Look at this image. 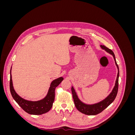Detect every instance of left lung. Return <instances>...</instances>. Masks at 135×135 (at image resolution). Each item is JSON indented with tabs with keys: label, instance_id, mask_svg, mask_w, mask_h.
Returning <instances> with one entry per match:
<instances>
[{
	"label": "left lung",
	"instance_id": "1",
	"mask_svg": "<svg viewBox=\"0 0 135 135\" xmlns=\"http://www.w3.org/2000/svg\"><path fill=\"white\" fill-rule=\"evenodd\" d=\"M101 47L103 48V50H105L107 52L109 53L110 54L113 55L114 61H115V64L118 68V73L117 74V78L115 81V86H114L112 92L110 93V95L106 98L105 99L100 102L99 103L93 104V105H87L83 103L82 102H81L79 100L78 97L74 88L73 87H71V92L73 94V100H74V103L76 108L80 112L88 115H97V114H99L101 112H103L104 109L107 108L108 106L111 104L114 101V100H115L118 93V79H119V67H118V65L117 63V61L115 60V55H114V52L112 51V50H110V49H109L106 46H102V45H101Z\"/></svg>",
	"mask_w": 135,
	"mask_h": 135
}]
</instances>
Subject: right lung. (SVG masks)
<instances>
[{
	"mask_svg": "<svg viewBox=\"0 0 135 135\" xmlns=\"http://www.w3.org/2000/svg\"><path fill=\"white\" fill-rule=\"evenodd\" d=\"M63 79L64 78L62 77H60L52 81L47 96L43 100L37 101H27L19 96L15 92L13 87V84H12L11 69L9 83L10 91L13 99L24 111L32 115H41L49 112L52 108L53 103L55 100V88L60 84Z\"/></svg>",
	"mask_w": 135,
	"mask_h": 135,
	"instance_id": "add662e5",
	"label": "right lung"
}]
</instances>
